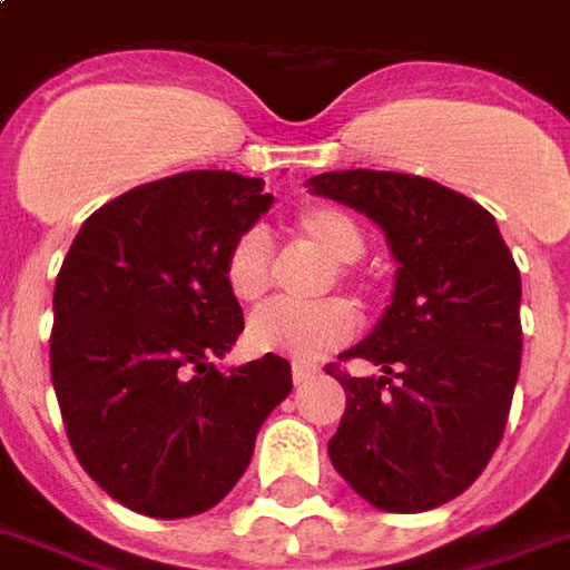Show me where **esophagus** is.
<instances>
[{
  "instance_id": "1",
  "label": "esophagus",
  "mask_w": 570,
  "mask_h": 570,
  "mask_svg": "<svg viewBox=\"0 0 570 570\" xmlns=\"http://www.w3.org/2000/svg\"><path fill=\"white\" fill-rule=\"evenodd\" d=\"M314 374H317V368H314V365H302V362H293V383H296V386H302L305 381H311Z\"/></svg>"
}]
</instances>
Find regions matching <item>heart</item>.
Returning a JSON list of instances; mask_svg holds the SVG:
<instances>
[{"label":"heart","instance_id":"obj_1","mask_svg":"<svg viewBox=\"0 0 570 570\" xmlns=\"http://www.w3.org/2000/svg\"><path fill=\"white\" fill-rule=\"evenodd\" d=\"M293 232L302 244L332 263V277L338 284L362 286L356 259L365 253V232L353 214L335 205H307L296 214ZM272 250L259 232H244L226 250L223 281L232 298L242 305H256L272 289ZM356 332V311L344 298H323L314 305H272L256 311L247 323L244 341L253 353H277L296 362H314L332 347H338Z\"/></svg>","mask_w":570,"mask_h":570}]
</instances>
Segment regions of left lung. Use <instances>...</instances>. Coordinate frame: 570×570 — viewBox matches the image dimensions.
Masks as SVG:
<instances>
[{
    "label": "left lung",
    "mask_w": 570,
    "mask_h": 570,
    "mask_svg": "<svg viewBox=\"0 0 570 570\" xmlns=\"http://www.w3.org/2000/svg\"><path fill=\"white\" fill-rule=\"evenodd\" d=\"M307 187L371 217L399 263L381 323L341 353L383 377L326 368L347 392L328 459L374 508L446 504L504 435L522 360L520 268L495 217L435 180L353 168Z\"/></svg>",
    "instance_id": "8db88e82"
}]
</instances>
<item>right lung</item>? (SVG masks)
Returning a JSON list of instances; mask_svg holds the SVG:
<instances>
[{
    "label": "right lung",
    "mask_w": 570,
    "mask_h": 570,
    "mask_svg": "<svg viewBox=\"0 0 570 570\" xmlns=\"http://www.w3.org/2000/svg\"><path fill=\"white\" fill-rule=\"evenodd\" d=\"M259 178L184 171L83 220L53 289L50 377L75 456L135 513L184 520L226 499L293 390L265 353L220 371L244 332L229 244L272 208Z\"/></svg>",
    "instance_id": "right-lung-1"
}]
</instances>
